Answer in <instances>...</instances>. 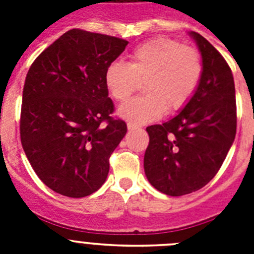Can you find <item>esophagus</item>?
Masks as SVG:
<instances>
[{
	"instance_id": "esophagus-1",
	"label": "esophagus",
	"mask_w": 254,
	"mask_h": 254,
	"mask_svg": "<svg viewBox=\"0 0 254 254\" xmlns=\"http://www.w3.org/2000/svg\"><path fill=\"white\" fill-rule=\"evenodd\" d=\"M141 126L137 125V123H133V122H128L127 123V128L129 129V131H133V129H137L140 128Z\"/></svg>"
}]
</instances>
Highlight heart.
Returning <instances> with one entry per match:
<instances>
[{
	"instance_id": "b5f03b06",
	"label": "heart",
	"mask_w": 254,
	"mask_h": 254,
	"mask_svg": "<svg viewBox=\"0 0 254 254\" xmlns=\"http://www.w3.org/2000/svg\"><path fill=\"white\" fill-rule=\"evenodd\" d=\"M202 75V61L192 47L158 38L141 44L129 55V62L114 61L105 71V85L114 99L125 102L145 81V95L118 108L122 118L137 123L158 120L177 112L193 96Z\"/></svg>"
}]
</instances>
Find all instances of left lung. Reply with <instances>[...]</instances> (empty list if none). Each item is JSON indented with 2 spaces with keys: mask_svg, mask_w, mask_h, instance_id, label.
I'll return each instance as SVG.
<instances>
[{
  "mask_svg": "<svg viewBox=\"0 0 254 254\" xmlns=\"http://www.w3.org/2000/svg\"><path fill=\"white\" fill-rule=\"evenodd\" d=\"M202 58V75L190 102L172 120L147 127L143 169L150 185L168 196L205 187L216 176L237 132L234 78L223 56L190 31Z\"/></svg>",
  "mask_w": 254,
  "mask_h": 254,
  "instance_id": "obj_1",
  "label": "left lung"
}]
</instances>
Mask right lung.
<instances>
[{"mask_svg":"<svg viewBox=\"0 0 254 254\" xmlns=\"http://www.w3.org/2000/svg\"><path fill=\"white\" fill-rule=\"evenodd\" d=\"M128 42L72 29L44 49L22 91V149L40 181L80 198L104 185L109 156L127 132L113 120L105 71Z\"/></svg>","mask_w":254,"mask_h":254,"instance_id":"add662e5","label":"right lung"}]
</instances>
